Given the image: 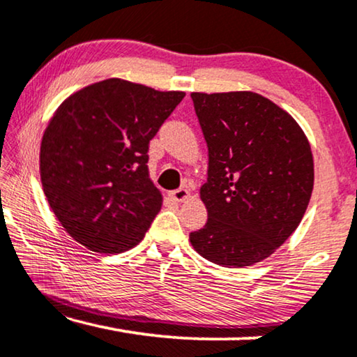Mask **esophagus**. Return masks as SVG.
I'll use <instances>...</instances> for the list:
<instances>
[{
  "label": "esophagus",
  "instance_id": "obj_1",
  "mask_svg": "<svg viewBox=\"0 0 357 357\" xmlns=\"http://www.w3.org/2000/svg\"><path fill=\"white\" fill-rule=\"evenodd\" d=\"M169 197L172 198L174 202L182 203V202H185V199L190 198V192L187 188H178V190H174V192H170Z\"/></svg>",
  "mask_w": 357,
  "mask_h": 357
}]
</instances>
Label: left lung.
<instances>
[{
    "instance_id": "obj_1",
    "label": "left lung",
    "mask_w": 357,
    "mask_h": 357,
    "mask_svg": "<svg viewBox=\"0 0 357 357\" xmlns=\"http://www.w3.org/2000/svg\"><path fill=\"white\" fill-rule=\"evenodd\" d=\"M208 144V211L195 250L227 268L252 266L299 226L314 190V158L299 123L257 92H192Z\"/></svg>"
}]
</instances>
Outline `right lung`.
<instances>
[{
  "label": "right lung",
  "instance_id": "obj_1",
  "mask_svg": "<svg viewBox=\"0 0 357 357\" xmlns=\"http://www.w3.org/2000/svg\"><path fill=\"white\" fill-rule=\"evenodd\" d=\"M183 97L110 77L61 102L42 136L40 178L76 242L120 253L143 241L162 206L149 178V141Z\"/></svg>",
  "mask_w": 357,
  "mask_h": 357
}]
</instances>
